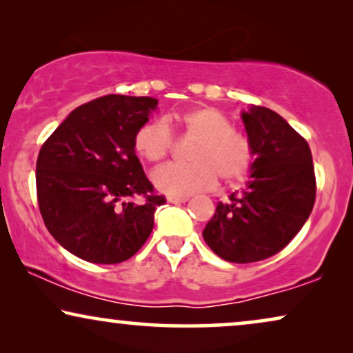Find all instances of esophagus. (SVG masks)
<instances>
[{"label":"esophagus","instance_id":"1","mask_svg":"<svg viewBox=\"0 0 353 353\" xmlns=\"http://www.w3.org/2000/svg\"><path fill=\"white\" fill-rule=\"evenodd\" d=\"M167 201L172 202V204H181V202L188 201V196H168Z\"/></svg>","mask_w":353,"mask_h":353}]
</instances>
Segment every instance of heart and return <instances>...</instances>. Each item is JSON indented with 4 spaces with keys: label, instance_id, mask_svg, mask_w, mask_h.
Listing matches in <instances>:
<instances>
[{
    "label": "heart",
    "instance_id": "1",
    "mask_svg": "<svg viewBox=\"0 0 353 353\" xmlns=\"http://www.w3.org/2000/svg\"><path fill=\"white\" fill-rule=\"evenodd\" d=\"M175 122L183 137L196 138L190 149L192 162H172L152 173L157 190L170 196H190L209 190L216 183L223 185L243 180L252 163V148L243 133L233 130L225 114L214 108H196L175 114L167 122ZM162 119L149 120L137 130L133 148L148 162H161L172 151V128Z\"/></svg>",
    "mask_w": 353,
    "mask_h": 353
}]
</instances>
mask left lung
<instances>
[{"label": "left lung", "mask_w": 353, "mask_h": 353, "mask_svg": "<svg viewBox=\"0 0 353 353\" xmlns=\"http://www.w3.org/2000/svg\"><path fill=\"white\" fill-rule=\"evenodd\" d=\"M241 117L255 156L250 180L216 204L202 236L219 257L250 263L278 254L301 231L315 204L316 180L308 143L281 115L252 105Z\"/></svg>", "instance_id": "8db88e82"}]
</instances>
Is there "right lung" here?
I'll return each mask as SVG.
<instances>
[{"mask_svg": "<svg viewBox=\"0 0 353 353\" xmlns=\"http://www.w3.org/2000/svg\"><path fill=\"white\" fill-rule=\"evenodd\" d=\"M157 99L108 94L72 110L43 143L37 199L46 228L62 248L91 263L133 257L165 204L134 154L137 130Z\"/></svg>", "mask_w": 353, "mask_h": 353, "instance_id": "add662e5", "label": "right lung"}]
</instances>
